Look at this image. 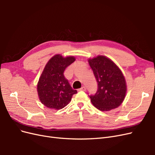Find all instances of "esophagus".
<instances>
[{
	"mask_svg": "<svg viewBox=\"0 0 155 155\" xmlns=\"http://www.w3.org/2000/svg\"><path fill=\"white\" fill-rule=\"evenodd\" d=\"M86 91L85 87H82L81 88L78 89V91Z\"/></svg>",
	"mask_w": 155,
	"mask_h": 155,
	"instance_id": "34e87169",
	"label": "esophagus"
}]
</instances>
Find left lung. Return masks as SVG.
I'll list each match as a JSON object with an SVG mask.
<instances>
[{
    "instance_id": "1",
    "label": "left lung",
    "mask_w": 155,
    "mask_h": 155,
    "mask_svg": "<svg viewBox=\"0 0 155 155\" xmlns=\"http://www.w3.org/2000/svg\"><path fill=\"white\" fill-rule=\"evenodd\" d=\"M97 83V91L91 95L93 105L101 111L119 107L125 99L127 85L124 75L111 59L104 55L88 60Z\"/></svg>"
}]
</instances>
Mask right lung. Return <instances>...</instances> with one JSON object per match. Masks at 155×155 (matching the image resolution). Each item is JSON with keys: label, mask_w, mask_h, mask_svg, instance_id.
Instances as JSON below:
<instances>
[{"label": "right lung", "mask_w": 155, "mask_h": 155, "mask_svg": "<svg viewBox=\"0 0 155 155\" xmlns=\"http://www.w3.org/2000/svg\"><path fill=\"white\" fill-rule=\"evenodd\" d=\"M74 57L63 58L57 54L51 58L42 72L37 83V93L41 102L50 109L59 110L67 106L77 93L67 79L64 71L75 61Z\"/></svg>", "instance_id": "add662e5"}]
</instances>
